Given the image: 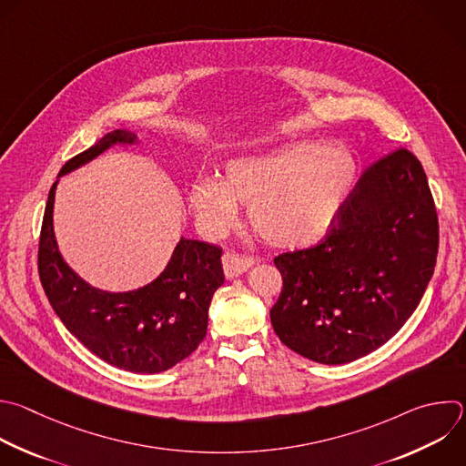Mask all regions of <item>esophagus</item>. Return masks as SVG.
Wrapping results in <instances>:
<instances>
[{
    "instance_id": "1",
    "label": "esophagus",
    "mask_w": 466,
    "mask_h": 466,
    "mask_svg": "<svg viewBox=\"0 0 466 466\" xmlns=\"http://www.w3.org/2000/svg\"><path fill=\"white\" fill-rule=\"evenodd\" d=\"M254 263H256V259L252 256L238 254V252H232V250L223 254V270H225V276L230 278V279L247 272Z\"/></svg>"
}]
</instances>
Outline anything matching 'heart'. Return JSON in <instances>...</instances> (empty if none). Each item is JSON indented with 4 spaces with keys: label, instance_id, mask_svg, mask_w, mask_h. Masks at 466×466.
Masks as SVG:
<instances>
[{
    "label": "heart",
    "instance_id": "obj_1",
    "mask_svg": "<svg viewBox=\"0 0 466 466\" xmlns=\"http://www.w3.org/2000/svg\"><path fill=\"white\" fill-rule=\"evenodd\" d=\"M355 181L353 157L333 146L294 144L230 159L223 181L205 177L188 190L199 228L223 236L248 205L252 228L278 247L317 241L331 225Z\"/></svg>",
    "mask_w": 466,
    "mask_h": 466
}]
</instances>
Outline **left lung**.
I'll list each match as a JSON object with an SVG mask.
<instances>
[{
    "label": "left lung",
    "instance_id": "1",
    "mask_svg": "<svg viewBox=\"0 0 466 466\" xmlns=\"http://www.w3.org/2000/svg\"><path fill=\"white\" fill-rule=\"evenodd\" d=\"M439 223L422 165L406 147L371 165L317 247L274 258L283 289L270 309L279 340L320 364L386 344L431 279Z\"/></svg>",
    "mask_w": 466,
    "mask_h": 466
}]
</instances>
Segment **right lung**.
I'll return each mask as SVG.
<instances>
[{
    "instance_id": "add662e5",
    "label": "right lung",
    "mask_w": 466,
    "mask_h": 466,
    "mask_svg": "<svg viewBox=\"0 0 466 466\" xmlns=\"http://www.w3.org/2000/svg\"><path fill=\"white\" fill-rule=\"evenodd\" d=\"M115 144H137L126 129L106 133L89 149L69 159L58 177L87 165ZM51 187L38 248V272L55 313L91 353L133 371L161 373L192 355L208 328V307L223 285V250L181 238L167 268L151 283L127 292H109L84 281L62 258L53 228Z\"/></svg>"
}]
</instances>
